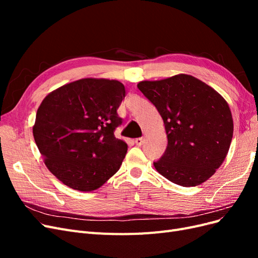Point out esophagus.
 Segmentation results:
<instances>
[{"label": "esophagus", "instance_id": "esophagus-1", "mask_svg": "<svg viewBox=\"0 0 258 258\" xmlns=\"http://www.w3.org/2000/svg\"><path fill=\"white\" fill-rule=\"evenodd\" d=\"M143 142H144L143 138H138V139L135 140V143H136L138 146H141V145L143 144Z\"/></svg>", "mask_w": 258, "mask_h": 258}]
</instances>
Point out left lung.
<instances>
[{
  "label": "left lung",
  "mask_w": 258,
  "mask_h": 258,
  "mask_svg": "<svg viewBox=\"0 0 258 258\" xmlns=\"http://www.w3.org/2000/svg\"><path fill=\"white\" fill-rule=\"evenodd\" d=\"M138 88L157 108L168 145L154 161L158 172L184 187L206 182L228 153L233 134L230 108L213 88L191 75L179 74Z\"/></svg>",
  "instance_id": "obj_1"
}]
</instances>
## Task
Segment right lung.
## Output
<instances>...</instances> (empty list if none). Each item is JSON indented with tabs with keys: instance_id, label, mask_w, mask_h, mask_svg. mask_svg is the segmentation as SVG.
Instances as JSON below:
<instances>
[{
	"instance_id": "right-lung-1",
	"label": "right lung",
	"mask_w": 258,
	"mask_h": 258,
	"mask_svg": "<svg viewBox=\"0 0 258 258\" xmlns=\"http://www.w3.org/2000/svg\"><path fill=\"white\" fill-rule=\"evenodd\" d=\"M126 96L118 81L84 79L50 92L38 107L33 136L50 172L67 186L91 191L119 170L127 144L114 132Z\"/></svg>"
}]
</instances>
